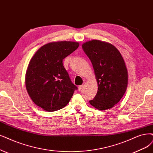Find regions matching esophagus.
I'll return each instance as SVG.
<instances>
[{"label": "esophagus", "mask_w": 153, "mask_h": 153, "mask_svg": "<svg viewBox=\"0 0 153 153\" xmlns=\"http://www.w3.org/2000/svg\"><path fill=\"white\" fill-rule=\"evenodd\" d=\"M83 87H84V86H83V85L79 86V87H78V89H79V91H81V90H82V88H83Z\"/></svg>", "instance_id": "34e87169"}]
</instances>
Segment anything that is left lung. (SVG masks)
Wrapping results in <instances>:
<instances>
[{
	"label": "left lung",
	"mask_w": 153,
	"mask_h": 153,
	"mask_svg": "<svg viewBox=\"0 0 153 153\" xmlns=\"http://www.w3.org/2000/svg\"><path fill=\"white\" fill-rule=\"evenodd\" d=\"M91 60L98 83V92L89 103L100 110L111 108L125 94L128 72L121 53L114 45L93 39L82 45Z\"/></svg>",
	"instance_id": "left-lung-1"
}]
</instances>
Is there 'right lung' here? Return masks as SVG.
Returning <instances> with one entry per match:
<instances>
[{
  "instance_id": "obj_1",
  "label": "right lung",
  "mask_w": 153,
  "mask_h": 153,
  "mask_svg": "<svg viewBox=\"0 0 153 153\" xmlns=\"http://www.w3.org/2000/svg\"><path fill=\"white\" fill-rule=\"evenodd\" d=\"M79 46L74 42H56L39 48L30 61L25 84L28 94L35 105L47 111L65 107L75 90L63 65V60Z\"/></svg>"
}]
</instances>
